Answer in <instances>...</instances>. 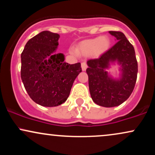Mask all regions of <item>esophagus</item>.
Masks as SVG:
<instances>
[{
  "label": "esophagus",
  "instance_id": "1",
  "mask_svg": "<svg viewBox=\"0 0 155 155\" xmlns=\"http://www.w3.org/2000/svg\"><path fill=\"white\" fill-rule=\"evenodd\" d=\"M87 68V65L86 62H83V63H81V69H82L83 71H86Z\"/></svg>",
  "mask_w": 155,
  "mask_h": 155
}]
</instances>
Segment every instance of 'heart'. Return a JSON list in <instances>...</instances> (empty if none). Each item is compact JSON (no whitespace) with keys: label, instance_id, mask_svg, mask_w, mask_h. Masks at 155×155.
Segmentation results:
<instances>
[{"label":"heart","instance_id":"obj_1","mask_svg":"<svg viewBox=\"0 0 155 155\" xmlns=\"http://www.w3.org/2000/svg\"><path fill=\"white\" fill-rule=\"evenodd\" d=\"M110 40L108 37L102 36L83 41L79 46L77 51L84 55H90L93 53L101 54L109 48Z\"/></svg>","mask_w":155,"mask_h":155}]
</instances>
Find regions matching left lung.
<instances>
[{
    "mask_svg": "<svg viewBox=\"0 0 155 155\" xmlns=\"http://www.w3.org/2000/svg\"><path fill=\"white\" fill-rule=\"evenodd\" d=\"M117 43L97 59L87 62L89 89L94 103L104 107L120 106L131 95L136 82L138 63L134 47L122 32L109 31ZM120 65L117 78L107 71L111 64Z\"/></svg>",
    "mask_w": 155,
    "mask_h": 155,
    "instance_id": "obj_1",
    "label": "left lung"
}]
</instances>
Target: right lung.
Returning <instances> with one entry per match:
<instances>
[{
	"label": "right lung",
	"instance_id": "1",
	"mask_svg": "<svg viewBox=\"0 0 155 155\" xmlns=\"http://www.w3.org/2000/svg\"><path fill=\"white\" fill-rule=\"evenodd\" d=\"M58 33L42 31L30 39L21 54V79L35 103L54 107L65 103L74 80L81 72V63H65L63 53H56Z\"/></svg>",
	"mask_w": 155,
	"mask_h": 155
}]
</instances>
